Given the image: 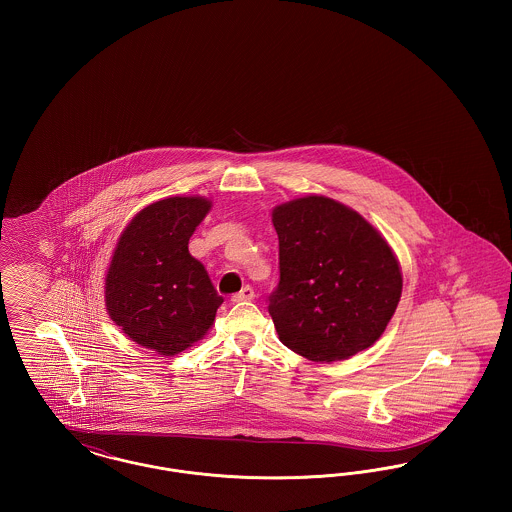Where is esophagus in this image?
I'll return each instance as SVG.
<instances>
[{
	"instance_id": "obj_1",
	"label": "esophagus",
	"mask_w": 512,
	"mask_h": 512,
	"mask_svg": "<svg viewBox=\"0 0 512 512\" xmlns=\"http://www.w3.org/2000/svg\"><path fill=\"white\" fill-rule=\"evenodd\" d=\"M251 299H255V292H253V288H251V286H244L240 292L234 293V295H232V301H234V303L251 301Z\"/></svg>"
}]
</instances>
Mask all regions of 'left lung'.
Masks as SVG:
<instances>
[{"label":"left lung","instance_id":"left-lung-1","mask_svg":"<svg viewBox=\"0 0 512 512\" xmlns=\"http://www.w3.org/2000/svg\"><path fill=\"white\" fill-rule=\"evenodd\" d=\"M280 282L268 313L280 341L311 361L370 347L393 317L403 278L388 242L359 213L322 195L272 211Z\"/></svg>","mask_w":512,"mask_h":512}]
</instances>
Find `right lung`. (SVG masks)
I'll return each instance as SVG.
<instances>
[{
  "mask_svg": "<svg viewBox=\"0 0 512 512\" xmlns=\"http://www.w3.org/2000/svg\"><path fill=\"white\" fill-rule=\"evenodd\" d=\"M209 209L205 197L155 201L126 226L113 253L105 278L109 317L159 355H176L201 340L224 301L188 251Z\"/></svg>",
  "mask_w": 512,
  "mask_h": 512,
  "instance_id": "add662e5",
  "label": "right lung"
}]
</instances>
